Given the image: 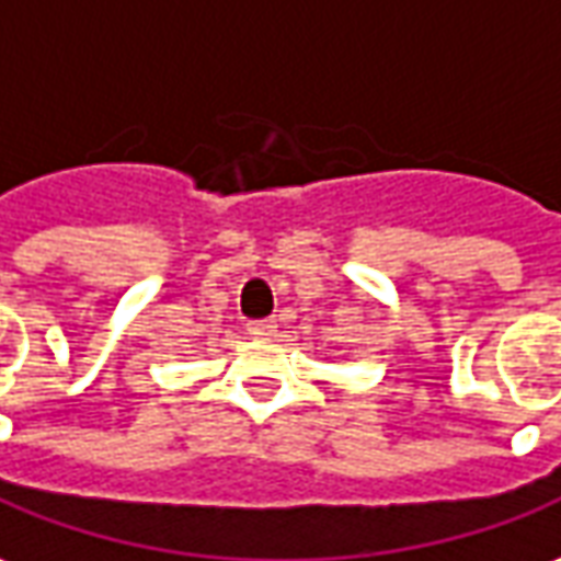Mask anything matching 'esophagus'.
Returning a JSON list of instances; mask_svg holds the SVG:
<instances>
[{
  "label": "esophagus",
  "instance_id": "34e87169",
  "mask_svg": "<svg viewBox=\"0 0 561 561\" xmlns=\"http://www.w3.org/2000/svg\"><path fill=\"white\" fill-rule=\"evenodd\" d=\"M274 330H277V323H274V320H250V323H247V332H250V335H259V339L272 335Z\"/></svg>",
  "mask_w": 561,
  "mask_h": 561
}]
</instances>
